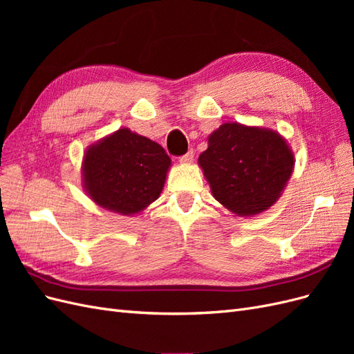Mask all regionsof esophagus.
<instances>
[{
  "label": "esophagus",
  "instance_id": "esophagus-1",
  "mask_svg": "<svg viewBox=\"0 0 354 354\" xmlns=\"http://www.w3.org/2000/svg\"><path fill=\"white\" fill-rule=\"evenodd\" d=\"M194 159H195V152L189 151L183 156H180V162L181 164H190V162H194Z\"/></svg>",
  "mask_w": 354,
  "mask_h": 354
}]
</instances>
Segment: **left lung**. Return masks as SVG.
<instances>
[{
	"instance_id": "8db88e82",
	"label": "left lung",
	"mask_w": 354,
	"mask_h": 354,
	"mask_svg": "<svg viewBox=\"0 0 354 354\" xmlns=\"http://www.w3.org/2000/svg\"><path fill=\"white\" fill-rule=\"evenodd\" d=\"M198 164L224 208L239 217H254L281 198L295 159L277 131L224 122L209 134Z\"/></svg>"
}]
</instances>
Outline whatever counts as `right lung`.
<instances>
[{
    "instance_id": "add662e5",
    "label": "right lung",
    "mask_w": 354,
    "mask_h": 354,
    "mask_svg": "<svg viewBox=\"0 0 354 354\" xmlns=\"http://www.w3.org/2000/svg\"><path fill=\"white\" fill-rule=\"evenodd\" d=\"M169 167L162 146L124 127L84 152L82 186L99 207L134 216L159 198Z\"/></svg>"
}]
</instances>
